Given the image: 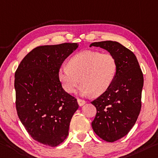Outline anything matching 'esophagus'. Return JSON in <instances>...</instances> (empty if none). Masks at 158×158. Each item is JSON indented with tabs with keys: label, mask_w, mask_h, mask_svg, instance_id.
<instances>
[{
	"label": "esophagus",
	"mask_w": 158,
	"mask_h": 158,
	"mask_svg": "<svg viewBox=\"0 0 158 158\" xmlns=\"http://www.w3.org/2000/svg\"><path fill=\"white\" fill-rule=\"evenodd\" d=\"M77 102H78L79 106H84L85 103H86V101H85L84 100L77 98Z\"/></svg>",
	"instance_id": "obj_1"
}]
</instances>
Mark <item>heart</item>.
<instances>
[{"label": "heart", "instance_id": "1", "mask_svg": "<svg viewBox=\"0 0 158 158\" xmlns=\"http://www.w3.org/2000/svg\"><path fill=\"white\" fill-rule=\"evenodd\" d=\"M117 72V62L111 53L92 50L78 52L70 57L67 66L60 67L57 73L63 89L73 94L81 82L83 96H101L110 89Z\"/></svg>", "mask_w": 158, "mask_h": 158}]
</instances>
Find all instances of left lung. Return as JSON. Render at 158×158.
I'll use <instances>...</instances> for the list:
<instances>
[{
  "instance_id": "obj_1",
  "label": "left lung",
  "mask_w": 158,
  "mask_h": 158,
  "mask_svg": "<svg viewBox=\"0 0 158 158\" xmlns=\"http://www.w3.org/2000/svg\"><path fill=\"white\" fill-rule=\"evenodd\" d=\"M107 50L115 57L117 72L112 86L91 101L96 114L92 128L101 139L114 142L129 133L141 108L143 75L134 52L118 42H94L90 47Z\"/></svg>"
}]
</instances>
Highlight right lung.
<instances>
[{"label":"right lung","mask_w":158,"mask_h":158,"mask_svg":"<svg viewBox=\"0 0 158 158\" xmlns=\"http://www.w3.org/2000/svg\"><path fill=\"white\" fill-rule=\"evenodd\" d=\"M77 48V43L35 48L15 74L17 115L33 139L46 146H57L67 139L79 108L77 99L62 89L57 77L62 62Z\"/></svg>","instance_id":"1"}]
</instances>
